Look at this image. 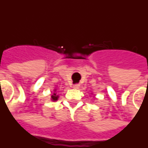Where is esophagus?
<instances>
[{
    "label": "esophagus",
    "mask_w": 148,
    "mask_h": 148,
    "mask_svg": "<svg viewBox=\"0 0 148 148\" xmlns=\"http://www.w3.org/2000/svg\"><path fill=\"white\" fill-rule=\"evenodd\" d=\"M80 85L79 84H75V85H73V88H79Z\"/></svg>",
    "instance_id": "34e87169"
}]
</instances>
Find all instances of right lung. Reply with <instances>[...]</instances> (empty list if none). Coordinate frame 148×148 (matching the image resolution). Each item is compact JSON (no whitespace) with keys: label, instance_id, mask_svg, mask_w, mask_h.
I'll return each instance as SVG.
<instances>
[{"label":"right lung","instance_id":"1","mask_svg":"<svg viewBox=\"0 0 148 148\" xmlns=\"http://www.w3.org/2000/svg\"><path fill=\"white\" fill-rule=\"evenodd\" d=\"M51 98H52V101H56V100H57L58 98H59V96L57 95V92H56V90H55V92H53L52 96H51Z\"/></svg>","mask_w":148,"mask_h":148}]
</instances>
